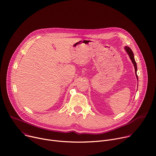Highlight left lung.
I'll return each mask as SVG.
<instances>
[{"label":"left lung","instance_id":"1","mask_svg":"<svg viewBox=\"0 0 156 156\" xmlns=\"http://www.w3.org/2000/svg\"><path fill=\"white\" fill-rule=\"evenodd\" d=\"M124 49L126 50V52L127 53V54L129 55V57H130V59L132 61L134 66V68H135V73H136V77H137V79L138 80V76L137 75V65H136V62L135 61V59H134V54H133V51L131 50V49L129 47H125Z\"/></svg>","mask_w":156,"mask_h":156}]
</instances>
